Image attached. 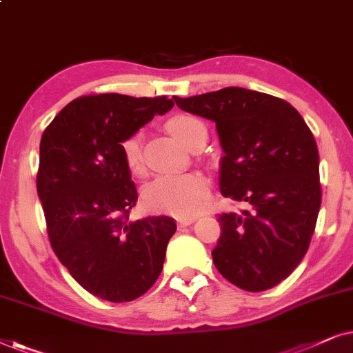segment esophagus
<instances>
[{
    "label": "esophagus",
    "instance_id": "obj_1",
    "mask_svg": "<svg viewBox=\"0 0 353 353\" xmlns=\"http://www.w3.org/2000/svg\"><path fill=\"white\" fill-rule=\"evenodd\" d=\"M192 223H194V219H182V221H179V223H177V228H187V225H190Z\"/></svg>",
    "mask_w": 353,
    "mask_h": 353
}]
</instances>
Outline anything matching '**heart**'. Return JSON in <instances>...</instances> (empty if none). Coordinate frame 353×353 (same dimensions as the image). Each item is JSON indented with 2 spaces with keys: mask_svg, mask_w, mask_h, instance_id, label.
Instances as JSON below:
<instances>
[{
  "mask_svg": "<svg viewBox=\"0 0 353 353\" xmlns=\"http://www.w3.org/2000/svg\"><path fill=\"white\" fill-rule=\"evenodd\" d=\"M164 128L181 145L190 143L205 132L203 124L194 116L176 114L169 117ZM121 153L125 168L139 176L145 171L142 157V134L134 132L121 142ZM145 206L154 213H166L176 218H194L205 210L210 199V182L201 172L189 171L161 174L147 182L142 190Z\"/></svg>",
  "mask_w": 353,
  "mask_h": 353,
  "instance_id": "b5f03b06",
  "label": "heart"
}]
</instances>
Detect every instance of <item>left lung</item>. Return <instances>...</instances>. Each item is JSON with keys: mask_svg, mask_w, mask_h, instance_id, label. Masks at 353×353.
Here are the masks:
<instances>
[{"mask_svg": "<svg viewBox=\"0 0 353 353\" xmlns=\"http://www.w3.org/2000/svg\"><path fill=\"white\" fill-rule=\"evenodd\" d=\"M174 100L214 122L224 150L221 194L248 206L219 214L216 270L248 292L274 288L302 261L316 225L321 184L312 130L283 98L241 87Z\"/></svg>", "mask_w": 353, "mask_h": 353, "instance_id": "obj_1", "label": "left lung"}]
</instances>
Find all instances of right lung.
<instances>
[{"instance_id": "add662e5", "label": "right lung", "mask_w": 353, "mask_h": 353, "mask_svg": "<svg viewBox=\"0 0 353 353\" xmlns=\"http://www.w3.org/2000/svg\"><path fill=\"white\" fill-rule=\"evenodd\" d=\"M172 106L168 97L83 95L41 135L37 192L51 248L83 289L108 302H130L152 288L176 232L169 216L129 219L137 190L121 153L122 140Z\"/></svg>"}]
</instances>
